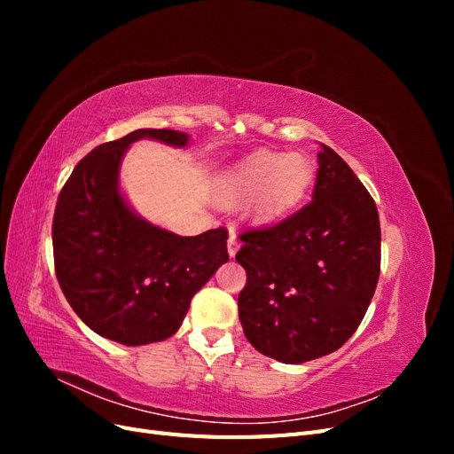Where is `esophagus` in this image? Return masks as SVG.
I'll return each instance as SVG.
<instances>
[{
	"label": "esophagus",
	"instance_id": "34e87169",
	"mask_svg": "<svg viewBox=\"0 0 454 454\" xmlns=\"http://www.w3.org/2000/svg\"><path fill=\"white\" fill-rule=\"evenodd\" d=\"M227 252H229V255H231V257L239 252V239H237V232L232 231V229H231V232H229V240H227Z\"/></svg>",
	"mask_w": 454,
	"mask_h": 454
}]
</instances>
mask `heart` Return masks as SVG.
Here are the masks:
<instances>
[{
  "label": "heart",
  "instance_id": "1",
  "mask_svg": "<svg viewBox=\"0 0 454 454\" xmlns=\"http://www.w3.org/2000/svg\"><path fill=\"white\" fill-rule=\"evenodd\" d=\"M314 180V167L301 153L257 151L219 176L215 197L223 204L252 200L257 222H274L303 202Z\"/></svg>",
  "mask_w": 454,
  "mask_h": 454
}]
</instances>
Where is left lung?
I'll return each mask as SVG.
<instances>
[{
  "mask_svg": "<svg viewBox=\"0 0 454 454\" xmlns=\"http://www.w3.org/2000/svg\"><path fill=\"white\" fill-rule=\"evenodd\" d=\"M312 202L278 225L242 232L239 318L252 347L282 364L340 348L358 329L380 272L375 200L320 144Z\"/></svg>",
  "mask_w": 454,
  "mask_h": 454,
  "instance_id": "left-lung-1",
  "label": "left lung"
}]
</instances>
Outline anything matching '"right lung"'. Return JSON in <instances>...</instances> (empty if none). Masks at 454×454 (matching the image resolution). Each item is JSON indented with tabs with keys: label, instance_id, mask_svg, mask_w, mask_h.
<instances>
[{
	"label": "right lung",
	"instance_id": "1",
	"mask_svg": "<svg viewBox=\"0 0 454 454\" xmlns=\"http://www.w3.org/2000/svg\"><path fill=\"white\" fill-rule=\"evenodd\" d=\"M142 138L189 144L185 132L140 129L98 145L74 168L52 219L54 270L67 303L94 333L127 347L172 337L191 299L229 259L223 227L180 237L130 208L119 168Z\"/></svg>",
	"mask_w": 454,
	"mask_h": 454
}]
</instances>
